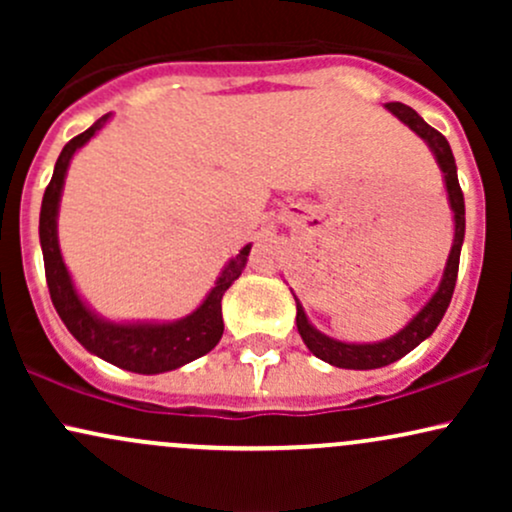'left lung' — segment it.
<instances>
[{"label": "left lung", "mask_w": 512, "mask_h": 512, "mask_svg": "<svg viewBox=\"0 0 512 512\" xmlns=\"http://www.w3.org/2000/svg\"><path fill=\"white\" fill-rule=\"evenodd\" d=\"M387 113L397 117L402 125H407L416 137L431 149L433 158H436L440 173H443L445 192H448V204L452 211V223H455V236H452V248L445 262L443 276H440L438 289L433 291V296L421 305V310L416 313L402 330L392 334V337L380 339V342H342V339H334L330 334L320 332L313 322L305 315L301 301L296 296V325L298 334L303 337L305 346L310 349V354L322 358L325 363L337 368H349V370H373L390 366V363L399 361L402 356H407L409 351H414L421 342H426L436 327L443 320L445 310H448L452 291H455L457 281V267H460V252L464 243V197L460 190V180H457V166L455 156L448 139L426 125V120L416 110H411L404 103H385Z\"/></svg>", "instance_id": "1"}]
</instances>
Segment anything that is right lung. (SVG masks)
I'll return each mask as SVG.
<instances>
[{
    "mask_svg": "<svg viewBox=\"0 0 512 512\" xmlns=\"http://www.w3.org/2000/svg\"><path fill=\"white\" fill-rule=\"evenodd\" d=\"M110 117L113 115L108 113L93 122L86 132H81L64 146L57 158L55 173H52L48 190L43 195V207H40V248H43L45 276H48L50 298L57 315L62 317L67 330L74 334L76 342L84 346L88 354L103 358L122 370H132V373H168V370L209 354L219 344L223 334L221 298L231 289L233 281L243 274L252 243L223 264L219 279L214 281L204 301L190 315L178 317V320H110L96 308H91V303L76 289L69 267L64 264L60 236H57V216H60L69 163L81 146H86L108 125Z\"/></svg>",
    "mask_w": 512,
    "mask_h": 512,
    "instance_id": "right-lung-1",
    "label": "right lung"
}]
</instances>
